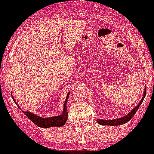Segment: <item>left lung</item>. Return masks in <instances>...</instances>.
<instances>
[{
	"mask_svg": "<svg viewBox=\"0 0 154 154\" xmlns=\"http://www.w3.org/2000/svg\"><path fill=\"white\" fill-rule=\"evenodd\" d=\"M146 93V87L145 88L144 95H143V98H142V100H140V103H139V104H138L131 112L128 113L126 116L123 117V118H122L115 119V120H97V122H98L100 125H119L125 124L126 122H128V121H130V119L134 116V115L136 114V112L137 111L138 109H139V107H140V106L141 105V103H143V100L145 98Z\"/></svg>",
	"mask_w": 154,
	"mask_h": 154,
	"instance_id": "8db88e82",
	"label": "left lung"
}]
</instances>
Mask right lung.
<instances>
[{
	"mask_svg": "<svg viewBox=\"0 0 154 154\" xmlns=\"http://www.w3.org/2000/svg\"><path fill=\"white\" fill-rule=\"evenodd\" d=\"M68 94H69V93H68ZM68 97H67L66 101H65V103H64V112H63L62 115H61L60 116L43 118L37 116V115H33V114H32L31 112H29V111H26H26H23V113L29 118L30 120L33 122L34 124H36V125L39 126V127H41V128H50V127H54V126L61 127V126L64 125L65 124L67 118H68V111H67L66 108V103L67 100H68ZM19 108H20V107H19Z\"/></svg>",
	"mask_w": 154,
	"mask_h": 154,
	"instance_id": "obj_1",
	"label": "right lung"
}]
</instances>
